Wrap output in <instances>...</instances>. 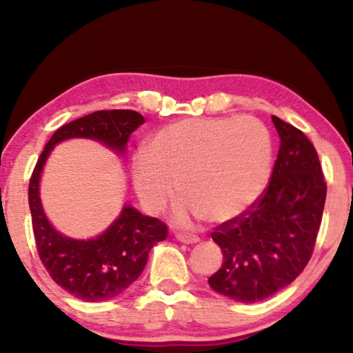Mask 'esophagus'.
I'll return each mask as SVG.
<instances>
[{
  "mask_svg": "<svg viewBox=\"0 0 353 353\" xmlns=\"http://www.w3.org/2000/svg\"><path fill=\"white\" fill-rule=\"evenodd\" d=\"M176 239L180 241V243H185V244H196L201 241L197 236H192V234H176Z\"/></svg>",
  "mask_w": 353,
  "mask_h": 353,
  "instance_id": "34e87169",
  "label": "esophagus"
}]
</instances>
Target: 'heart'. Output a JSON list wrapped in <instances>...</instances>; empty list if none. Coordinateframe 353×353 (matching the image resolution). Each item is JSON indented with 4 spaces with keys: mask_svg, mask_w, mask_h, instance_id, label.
<instances>
[{
    "mask_svg": "<svg viewBox=\"0 0 353 353\" xmlns=\"http://www.w3.org/2000/svg\"><path fill=\"white\" fill-rule=\"evenodd\" d=\"M272 151L268 130L254 117L180 120L154 134L134 159L133 185L151 214H161L181 188L178 223L202 216L226 223L262 194Z\"/></svg>",
    "mask_w": 353,
    "mask_h": 353,
    "instance_id": "b5f03b06",
    "label": "heart"
}]
</instances>
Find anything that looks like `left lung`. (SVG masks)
<instances>
[{
    "label": "left lung",
    "mask_w": 353,
    "mask_h": 353,
    "mask_svg": "<svg viewBox=\"0 0 353 353\" xmlns=\"http://www.w3.org/2000/svg\"><path fill=\"white\" fill-rule=\"evenodd\" d=\"M272 120L279 151L268 186L249 210L212 233L223 263L209 284L236 302L263 301L303 272L325 209L326 181L310 139L276 115Z\"/></svg>",
    "instance_id": "8db88e82"
}]
</instances>
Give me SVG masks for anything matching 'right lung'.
Masks as SVG:
<instances>
[{
	"label": "right lung",
	"instance_id": "obj_1",
	"mask_svg": "<svg viewBox=\"0 0 353 353\" xmlns=\"http://www.w3.org/2000/svg\"><path fill=\"white\" fill-rule=\"evenodd\" d=\"M144 117L134 110H98L62 125L46 143L28 183V205L33 236L43 267L52 281L86 302L117 297L132 286L146 267L154 244L167 238V225L123 205L120 215L103 234L93 239H72L52 228L40 199V178L48 156L57 143L88 138L123 154L134 130Z\"/></svg>",
	"mask_w": 353,
	"mask_h": 353
}]
</instances>
